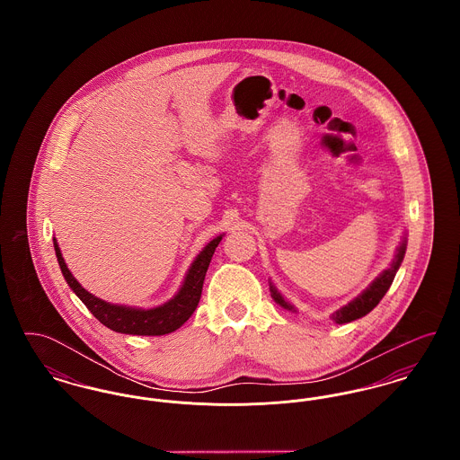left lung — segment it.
Listing matches in <instances>:
<instances>
[{
    "mask_svg": "<svg viewBox=\"0 0 460 460\" xmlns=\"http://www.w3.org/2000/svg\"><path fill=\"white\" fill-rule=\"evenodd\" d=\"M405 243H407V241L403 240V243L400 244V248H398V252H396V255H394V262L390 265V269H386L362 295H358L349 305H345L343 308H340L338 312L332 314V321H334V323L345 324V323H351V321H355V319H360V317L367 315L372 308L383 300V296L386 295V291L390 289V286L394 283V274H396L400 263L403 261L405 248H407ZM270 295H272V298H274L279 305L285 306L288 310H293V306L289 305L288 302H285V298H283L281 293L276 289V286H272V283H270Z\"/></svg>",
    "mask_w": 460,
    "mask_h": 460,
    "instance_id": "obj_1",
    "label": "left lung"
}]
</instances>
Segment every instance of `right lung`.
I'll use <instances>...</instances> for the list:
<instances>
[{"label": "right lung", "instance_id": "right-lung-1", "mask_svg": "<svg viewBox=\"0 0 460 460\" xmlns=\"http://www.w3.org/2000/svg\"><path fill=\"white\" fill-rule=\"evenodd\" d=\"M220 240H222V236H217L216 240L210 241L199 252V255L188 270L184 285L181 286V289L174 298L164 305L150 308V310L111 305V304L96 298L94 295H91L75 281V278L68 270L57 240H53V244H55V253H57V259H58L66 283L103 326H107L111 331H117V332H126V334L160 336V334H169L175 329L181 328L195 312L199 296H201V288H203L207 269L210 265L212 255H214Z\"/></svg>", "mask_w": 460, "mask_h": 460}]
</instances>
